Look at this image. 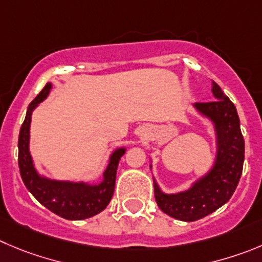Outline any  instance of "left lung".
I'll return each instance as SVG.
<instances>
[{"instance_id":"left-lung-1","label":"left lung","mask_w":262,"mask_h":262,"mask_svg":"<svg viewBox=\"0 0 262 262\" xmlns=\"http://www.w3.org/2000/svg\"><path fill=\"white\" fill-rule=\"evenodd\" d=\"M213 102H198L195 106L216 124L219 155L213 169L186 192L165 195L154 182L159 208L173 219L196 221L217 211L230 199L243 172L244 138L233 102L213 81Z\"/></svg>"}]
</instances>
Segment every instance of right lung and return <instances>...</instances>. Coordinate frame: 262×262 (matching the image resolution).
<instances>
[{"label":"right lung","mask_w":262,"mask_h":262,"mask_svg":"<svg viewBox=\"0 0 262 262\" xmlns=\"http://www.w3.org/2000/svg\"><path fill=\"white\" fill-rule=\"evenodd\" d=\"M51 84L43 86L37 97L29 103L26 119L21 124L18 139V164L21 180L33 196L49 211L66 220H84L95 216L108 205L115 190V180L120 158L124 150L115 151L103 174V181L97 186H85L82 183L57 182L43 180L36 173L29 155V124L32 110L49 94Z\"/></svg>","instance_id":"add662e5"}]
</instances>
